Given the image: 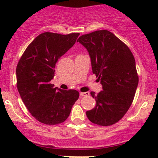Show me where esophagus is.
<instances>
[{"label":"esophagus","instance_id":"34e87169","mask_svg":"<svg viewBox=\"0 0 158 158\" xmlns=\"http://www.w3.org/2000/svg\"><path fill=\"white\" fill-rule=\"evenodd\" d=\"M89 92H85V93H80L81 96H89Z\"/></svg>","mask_w":158,"mask_h":158}]
</instances>
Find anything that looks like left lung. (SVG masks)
Returning a JSON list of instances; mask_svg holds the SVG:
<instances>
[{
  "mask_svg": "<svg viewBox=\"0 0 158 158\" xmlns=\"http://www.w3.org/2000/svg\"><path fill=\"white\" fill-rule=\"evenodd\" d=\"M77 42L87 49L93 73L103 88L98 94L91 92L96 104L93 109L86 111V115L100 126L115 124L131 107L139 84L133 54L107 30L83 35Z\"/></svg>",
  "mask_w": 158,
  "mask_h": 158,
  "instance_id": "8db88e82",
  "label": "left lung"
}]
</instances>
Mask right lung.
Wrapping results in <instances>:
<instances>
[{
  "label": "right lung",
  "instance_id": "right-lung-1",
  "mask_svg": "<svg viewBox=\"0 0 158 158\" xmlns=\"http://www.w3.org/2000/svg\"><path fill=\"white\" fill-rule=\"evenodd\" d=\"M79 35L42 33L29 44L18 62V92L32 116L42 123H63L79 97L77 90H62L51 84L55 64L74 45Z\"/></svg>",
  "mask_w": 158,
  "mask_h": 158
}]
</instances>
